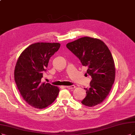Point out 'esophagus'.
I'll return each instance as SVG.
<instances>
[{
  "label": "esophagus",
  "mask_w": 135,
  "mask_h": 135,
  "mask_svg": "<svg viewBox=\"0 0 135 135\" xmlns=\"http://www.w3.org/2000/svg\"><path fill=\"white\" fill-rule=\"evenodd\" d=\"M65 88H68V89H73V88H74L76 87L74 85H72V86H65L64 87Z\"/></svg>",
  "instance_id": "1"
}]
</instances>
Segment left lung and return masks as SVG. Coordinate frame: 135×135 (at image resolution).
Wrapping results in <instances>:
<instances>
[{"label":"left lung","instance_id":"1","mask_svg":"<svg viewBox=\"0 0 135 135\" xmlns=\"http://www.w3.org/2000/svg\"><path fill=\"white\" fill-rule=\"evenodd\" d=\"M67 48L88 68L92 77L89 88H85L86 96L81 103L93 107L102 103L110 92L115 78V67L108 48L101 40L82 37L66 45Z\"/></svg>","mask_w":135,"mask_h":135}]
</instances>
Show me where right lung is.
<instances>
[{
	"instance_id": "right-lung-1",
	"label": "right lung",
	"mask_w": 135,
	"mask_h": 135,
	"mask_svg": "<svg viewBox=\"0 0 135 135\" xmlns=\"http://www.w3.org/2000/svg\"><path fill=\"white\" fill-rule=\"evenodd\" d=\"M58 43H36L20 55L14 70V79L19 91L29 105L42 109L51 104L59 89L49 83H41L49 60L58 51Z\"/></svg>"
}]
</instances>
